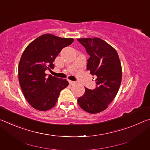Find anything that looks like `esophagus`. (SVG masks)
Returning <instances> with one entry per match:
<instances>
[{
    "label": "esophagus",
    "mask_w": 150,
    "mask_h": 150,
    "mask_svg": "<svg viewBox=\"0 0 150 150\" xmlns=\"http://www.w3.org/2000/svg\"><path fill=\"white\" fill-rule=\"evenodd\" d=\"M69 85H75L76 82H75V81H70L69 80Z\"/></svg>",
    "instance_id": "34e87169"
}]
</instances>
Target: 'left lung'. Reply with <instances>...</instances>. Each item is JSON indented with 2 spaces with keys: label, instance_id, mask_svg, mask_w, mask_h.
Segmentation results:
<instances>
[{
  "label": "left lung",
  "instance_id": "left-lung-1",
  "mask_svg": "<svg viewBox=\"0 0 150 150\" xmlns=\"http://www.w3.org/2000/svg\"><path fill=\"white\" fill-rule=\"evenodd\" d=\"M90 55L87 69L96 77L94 89L85 88L78 98L80 107L91 114L98 113L108 105L117 94L122 81V67L118 55L111 45L98 38L77 39Z\"/></svg>",
  "mask_w": 150,
  "mask_h": 150
}]
</instances>
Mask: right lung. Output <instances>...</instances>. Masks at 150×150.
<instances>
[{"mask_svg": "<svg viewBox=\"0 0 150 150\" xmlns=\"http://www.w3.org/2000/svg\"><path fill=\"white\" fill-rule=\"evenodd\" d=\"M73 41L46 34L37 38L24 51L18 65L19 82L26 99L36 110L54 107L61 91L69 85L66 79L45 71L54 69L57 55Z\"/></svg>", "mask_w": 150, "mask_h": 150, "instance_id": "1", "label": "right lung"}]
</instances>
